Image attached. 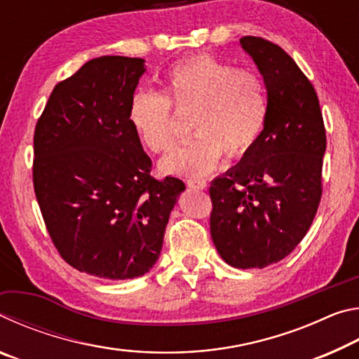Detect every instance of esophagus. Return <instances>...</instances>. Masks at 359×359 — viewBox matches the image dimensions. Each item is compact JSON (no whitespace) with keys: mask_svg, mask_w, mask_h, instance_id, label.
Listing matches in <instances>:
<instances>
[{"mask_svg":"<svg viewBox=\"0 0 359 359\" xmlns=\"http://www.w3.org/2000/svg\"><path fill=\"white\" fill-rule=\"evenodd\" d=\"M187 185L190 188H196V190H204L208 187L204 180H187Z\"/></svg>","mask_w":359,"mask_h":359,"instance_id":"esophagus-1","label":"esophagus"}]
</instances>
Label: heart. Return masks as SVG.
<instances>
[{
    "label": "heart",
    "instance_id": "obj_1",
    "mask_svg": "<svg viewBox=\"0 0 359 359\" xmlns=\"http://www.w3.org/2000/svg\"><path fill=\"white\" fill-rule=\"evenodd\" d=\"M165 95L139 90L131 96L128 121L154 154L175 142L171 106L193 112L191 142L161 160L166 174L203 177L218 166L223 151L229 158L247 154L258 141L267 115V96L261 77L236 69L208 53L172 65L163 79Z\"/></svg>",
    "mask_w": 359,
    "mask_h": 359
}]
</instances>
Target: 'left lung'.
<instances>
[{
  "mask_svg": "<svg viewBox=\"0 0 359 359\" xmlns=\"http://www.w3.org/2000/svg\"><path fill=\"white\" fill-rule=\"evenodd\" d=\"M263 76L264 128L234 168L212 180L210 236L229 266L252 269L294 250L317 214L326 131L313 85L282 47L244 36Z\"/></svg>",
  "mask_w": 359,
  "mask_h": 359,
  "instance_id": "obj_1",
  "label": "left lung"
}]
</instances>
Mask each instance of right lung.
Masks as SVG:
<instances>
[{"mask_svg":"<svg viewBox=\"0 0 359 359\" xmlns=\"http://www.w3.org/2000/svg\"><path fill=\"white\" fill-rule=\"evenodd\" d=\"M142 58L100 57L55 85L34 130L33 185L53 245L111 280L149 272L185 184L156 180L128 121Z\"/></svg>","mask_w":359,"mask_h":359,"instance_id":"right-lung-1","label":"right lung"}]
</instances>
